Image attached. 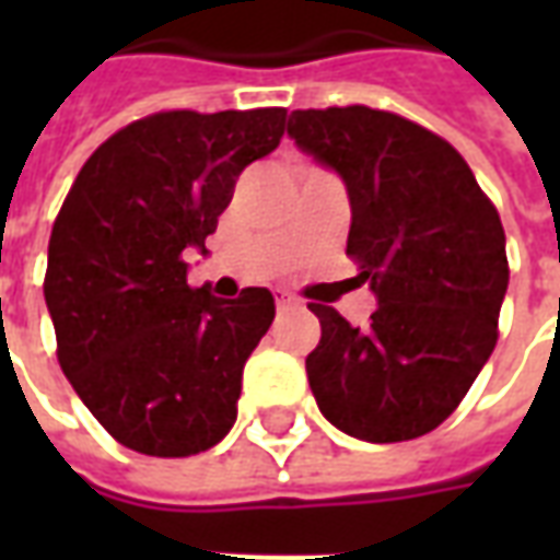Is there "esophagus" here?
<instances>
[{
    "instance_id": "34e87169",
    "label": "esophagus",
    "mask_w": 560,
    "mask_h": 560,
    "mask_svg": "<svg viewBox=\"0 0 560 560\" xmlns=\"http://www.w3.org/2000/svg\"><path fill=\"white\" fill-rule=\"evenodd\" d=\"M276 305H279L281 315H284V312H296V308H300V303H296L293 296H279V300H276Z\"/></svg>"
}]
</instances>
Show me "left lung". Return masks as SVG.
<instances>
[{"instance_id": "left-lung-1", "label": "left lung", "mask_w": 560, "mask_h": 560, "mask_svg": "<svg viewBox=\"0 0 560 560\" xmlns=\"http://www.w3.org/2000/svg\"><path fill=\"white\" fill-rule=\"evenodd\" d=\"M288 135L341 176L348 255L377 296L365 327L312 303L320 341L305 372L317 408L369 444L432 432L498 341L510 281L498 209L456 149L405 116L363 104L293 110Z\"/></svg>"}]
</instances>
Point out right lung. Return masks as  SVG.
Returning <instances> with one entry per match:
<instances>
[{
	"label": "right lung",
	"instance_id": "obj_1",
	"mask_svg": "<svg viewBox=\"0 0 560 560\" xmlns=\"http://www.w3.org/2000/svg\"><path fill=\"white\" fill-rule=\"evenodd\" d=\"M284 107L167 110L95 149L59 209L44 300L56 357L92 417L128 450L179 458L231 432L245 360L276 300L188 284L252 161L279 147Z\"/></svg>",
	"mask_w": 560,
	"mask_h": 560
}]
</instances>
